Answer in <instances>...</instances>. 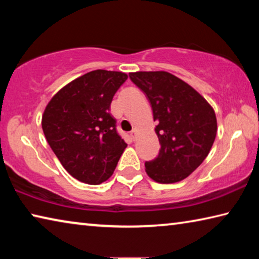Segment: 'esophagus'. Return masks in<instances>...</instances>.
<instances>
[{
  "label": "esophagus",
  "instance_id": "34e87169",
  "mask_svg": "<svg viewBox=\"0 0 259 259\" xmlns=\"http://www.w3.org/2000/svg\"><path fill=\"white\" fill-rule=\"evenodd\" d=\"M136 136H137V130L133 129V130L130 131V137H131V139L135 140V139H136Z\"/></svg>",
  "mask_w": 259,
  "mask_h": 259
}]
</instances>
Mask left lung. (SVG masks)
Segmentation results:
<instances>
[{"instance_id": "1", "label": "left lung", "mask_w": 259, "mask_h": 259, "mask_svg": "<svg viewBox=\"0 0 259 259\" xmlns=\"http://www.w3.org/2000/svg\"><path fill=\"white\" fill-rule=\"evenodd\" d=\"M145 94L157 122L161 148L145 162L146 172L161 184L181 182L208 156L217 134L216 114L198 91L168 72L129 73Z\"/></svg>"}]
</instances>
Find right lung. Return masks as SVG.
<instances>
[{"label":"right lung","instance_id":"1","mask_svg":"<svg viewBox=\"0 0 259 259\" xmlns=\"http://www.w3.org/2000/svg\"><path fill=\"white\" fill-rule=\"evenodd\" d=\"M128 75L97 69L75 78L47 105L42 129L51 150L77 181L98 185L112 176L126 144L109 113Z\"/></svg>","mask_w":259,"mask_h":259}]
</instances>
